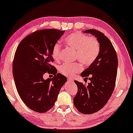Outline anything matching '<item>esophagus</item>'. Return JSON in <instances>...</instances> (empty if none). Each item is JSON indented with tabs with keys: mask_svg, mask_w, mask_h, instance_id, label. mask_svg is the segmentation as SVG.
<instances>
[{
	"mask_svg": "<svg viewBox=\"0 0 133 133\" xmlns=\"http://www.w3.org/2000/svg\"><path fill=\"white\" fill-rule=\"evenodd\" d=\"M68 81L69 82H74V80H73V79H72V78H71V77H69V78L68 79Z\"/></svg>",
	"mask_w": 133,
	"mask_h": 133,
	"instance_id": "1",
	"label": "esophagus"
}]
</instances>
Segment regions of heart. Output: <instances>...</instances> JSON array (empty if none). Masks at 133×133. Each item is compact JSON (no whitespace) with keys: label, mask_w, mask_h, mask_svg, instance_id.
I'll list each match as a JSON object with an SVG mask.
<instances>
[{"label":"heart","mask_w":133,"mask_h":133,"mask_svg":"<svg viewBox=\"0 0 133 133\" xmlns=\"http://www.w3.org/2000/svg\"><path fill=\"white\" fill-rule=\"evenodd\" d=\"M66 46L75 51V58L79 59L85 66H89L96 61L99 53L100 47L98 41L94 37H89L86 35L75 32L68 36L65 39ZM61 46L55 44L52 49V57L56 61L60 58ZM82 69L80 63L64 64L59 67V71L66 76H74Z\"/></svg>","instance_id":"heart-1"}]
</instances>
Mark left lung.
<instances>
[{"mask_svg": "<svg viewBox=\"0 0 133 133\" xmlns=\"http://www.w3.org/2000/svg\"><path fill=\"white\" fill-rule=\"evenodd\" d=\"M96 37L100 47L99 53L93 63L81 75L90 83L86 86L75 81L77 92L74 98L75 107L84 114H91L102 109L111 97L115 88L118 60L111 42L105 35L96 29L83 31Z\"/></svg>", "mask_w": 133, "mask_h": 133, "instance_id": "obj_1", "label": "left lung"}]
</instances>
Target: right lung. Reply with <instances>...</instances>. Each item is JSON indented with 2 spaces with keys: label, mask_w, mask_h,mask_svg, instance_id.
<instances>
[{
  "label": "right lung",
  "mask_w": 133,
  "mask_h": 133,
  "mask_svg": "<svg viewBox=\"0 0 133 133\" xmlns=\"http://www.w3.org/2000/svg\"><path fill=\"white\" fill-rule=\"evenodd\" d=\"M64 31L54 29L39 30L20 42L12 63L15 84L19 96L33 111L44 113L54 106L66 77L51 65L54 45ZM52 73V78L43 79V75Z\"/></svg>",
  "instance_id": "1"
}]
</instances>
